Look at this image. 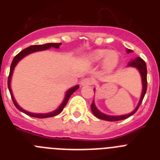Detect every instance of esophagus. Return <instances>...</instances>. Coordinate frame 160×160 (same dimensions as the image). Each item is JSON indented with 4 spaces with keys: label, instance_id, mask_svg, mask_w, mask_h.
Segmentation results:
<instances>
[{
    "label": "esophagus",
    "instance_id": "34e87169",
    "mask_svg": "<svg viewBox=\"0 0 160 160\" xmlns=\"http://www.w3.org/2000/svg\"><path fill=\"white\" fill-rule=\"evenodd\" d=\"M94 83V80L90 78H86L81 82L82 86H90V85H92Z\"/></svg>",
    "mask_w": 160,
    "mask_h": 160
}]
</instances>
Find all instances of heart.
<instances>
[{"label":"heart","mask_w":160,"mask_h":160,"mask_svg":"<svg viewBox=\"0 0 160 160\" xmlns=\"http://www.w3.org/2000/svg\"><path fill=\"white\" fill-rule=\"evenodd\" d=\"M103 59V67L107 70H111L116 66L118 55L115 51H108L107 49H97L89 54V59L91 62H97Z\"/></svg>","instance_id":"b5f03b06"}]
</instances>
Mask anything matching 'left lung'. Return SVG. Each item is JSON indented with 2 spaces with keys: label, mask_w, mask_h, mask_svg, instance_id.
<instances>
[{
  "label": "left lung",
  "mask_w": 160,
  "mask_h": 160,
  "mask_svg": "<svg viewBox=\"0 0 160 160\" xmlns=\"http://www.w3.org/2000/svg\"><path fill=\"white\" fill-rule=\"evenodd\" d=\"M132 50L130 49H127V53H131ZM128 66H134V67H136L138 70V71L140 72L141 76H142V95H141L140 100H139V102H138V106L136 107V108L131 113L128 114H125V115H121V116H110V115H107L105 114H102V113L100 112L99 111H98V109L96 108L95 105H94V102L93 101V102L91 103V111L92 113L94 114V116H96L97 118H100L102 120H106V121H111V122H114V121H119V120L126 119V118H129L130 116H131L132 114H135L137 111H138V107L141 105L142 103V99H143L144 95L146 94L147 88H148V80H147V66L146 63L140 58H137L134 59V60L131 61L129 63H128Z\"/></svg>",
  "instance_id": "obj_1"
}]
</instances>
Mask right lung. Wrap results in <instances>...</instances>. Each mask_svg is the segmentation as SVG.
<instances>
[{
  "instance_id": "obj_1",
  "label": "right lung",
  "mask_w": 160,
  "mask_h": 160,
  "mask_svg": "<svg viewBox=\"0 0 160 160\" xmlns=\"http://www.w3.org/2000/svg\"><path fill=\"white\" fill-rule=\"evenodd\" d=\"M61 43H47V44H44V45H35V46H31L28 48H25V49H24L23 50H22V51L20 52L19 53H18V54L14 57L13 60H12V64H11V66H10L9 75H8V90H9V92H10V94H11V98H12V102H13V104L15 105V107H16L19 111H22V112L26 114L27 115H29V116L34 117V118H49V117H53V116H55V115H58V114H60V113L62 111L63 108L66 107V103H67L68 100H69L70 97L71 96V94H73L75 90H77L78 89L79 86H76V87L70 89V90L67 91V93H66L64 101H63V102L62 103V105L59 107V108L57 109L56 111H53V112L51 113H48V114H32V113L28 112V111H25V110H23L22 108H21V107L18 105V103L16 102L15 99H14L13 95H12V90H11V88H10V82H11V77H12V71H13L14 70V67L16 66V65L18 64V62H19L22 58H23L25 56L29 54V53H33V52H36V51H40V50H44V49H47L51 47H54L58 49Z\"/></svg>"
}]
</instances>
